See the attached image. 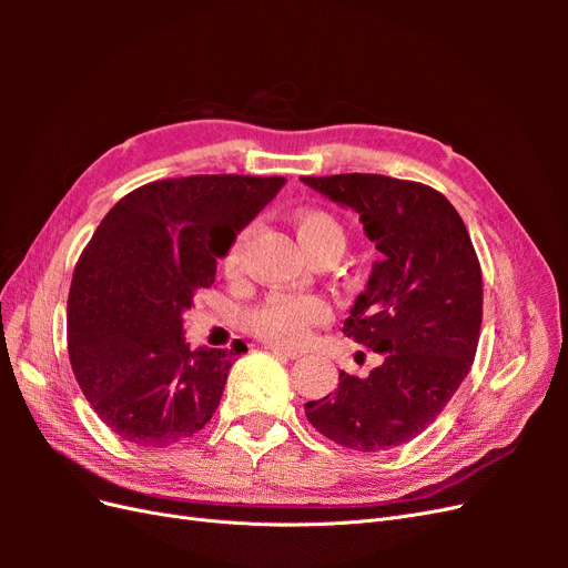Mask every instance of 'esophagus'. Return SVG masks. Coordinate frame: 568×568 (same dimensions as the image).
Returning a JSON list of instances; mask_svg holds the SVG:
<instances>
[{
  "instance_id": "34e87169",
  "label": "esophagus",
  "mask_w": 568,
  "mask_h": 568,
  "mask_svg": "<svg viewBox=\"0 0 568 568\" xmlns=\"http://www.w3.org/2000/svg\"><path fill=\"white\" fill-rule=\"evenodd\" d=\"M272 353H277V355H284V357H288V359H298V357H303L305 353L303 351H298V348H284V346H277V343H272V346H267Z\"/></svg>"
}]
</instances>
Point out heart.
Here are the masks:
<instances>
[{
  "instance_id": "1",
  "label": "heart",
  "mask_w": 568,
  "mask_h": 568,
  "mask_svg": "<svg viewBox=\"0 0 568 568\" xmlns=\"http://www.w3.org/2000/svg\"><path fill=\"white\" fill-rule=\"evenodd\" d=\"M296 232L305 251L322 253L334 251L341 253L346 246V230H343L341 220L324 211V209H305L296 213ZM251 227H244L234 236L232 246L222 257V270L230 280H236L242 274L244 263V248L248 244ZM329 320V305L320 296L311 294H272L261 305H255L246 317L248 329L267 341L274 343H303L311 336L313 326Z\"/></svg>"
}]
</instances>
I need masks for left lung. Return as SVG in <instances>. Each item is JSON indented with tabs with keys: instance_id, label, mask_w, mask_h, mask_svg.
<instances>
[{
	"instance_id": "1",
	"label": "left lung",
	"mask_w": 568,
	"mask_h": 568,
	"mask_svg": "<svg viewBox=\"0 0 568 568\" xmlns=\"http://www.w3.org/2000/svg\"><path fill=\"white\" fill-rule=\"evenodd\" d=\"M359 213L384 253L357 296L343 334L384 353L359 379L305 405L322 436L357 453H379L434 424L469 374L484 317V280L455 205L434 186L386 175L303 178Z\"/></svg>"
}]
</instances>
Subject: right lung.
Wrapping results in <instances>:
<instances>
[{
  "label": "right lung",
  "mask_w": 568,
  "mask_h": 568,
  "mask_svg": "<svg viewBox=\"0 0 568 568\" xmlns=\"http://www.w3.org/2000/svg\"><path fill=\"white\" fill-rule=\"evenodd\" d=\"M284 178L156 180L120 199L80 253L68 294V357L113 434L165 448L211 422L232 351L184 343L182 313L215 261L280 194Z\"/></svg>",
  "instance_id": "obj_1"
}]
</instances>
